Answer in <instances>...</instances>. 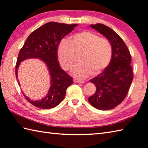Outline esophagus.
<instances>
[{
    "label": "esophagus",
    "mask_w": 148,
    "mask_h": 148,
    "mask_svg": "<svg viewBox=\"0 0 148 148\" xmlns=\"http://www.w3.org/2000/svg\"><path fill=\"white\" fill-rule=\"evenodd\" d=\"M74 82L75 83H84V81H82V80L77 79H76V78H74Z\"/></svg>",
    "instance_id": "esophagus-1"
}]
</instances>
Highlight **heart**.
<instances>
[{
	"label": "heart",
	"mask_w": 148,
	"mask_h": 148,
	"mask_svg": "<svg viewBox=\"0 0 148 148\" xmlns=\"http://www.w3.org/2000/svg\"><path fill=\"white\" fill-rule=\"evenodd\" d=\"M56 52L59 63L66 71L74 65L75 53H82L79 58L81 63L73 71L75 76L79 78L87 77L92 72L94 75L101 73L109 65L112 57L111 42L89 30L72 34L69 41L61 40Z\"/></svg>",
	"instance_id": "heart-1"
}]
</instances>
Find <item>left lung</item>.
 <instances>
[{
    "label": "left lung",
    "instance_id": "1",
    "mask_svg": "<svg viewBox=\"0 0 148 148\" xmlns=\"http://www.w3.org/2000/svg\"><path fill=\"white\" fill-rule=\"evenodd\" d=\"M90 27L107 37L112 47L109 65L90 79L96 85V92L88 98L91 106L100 110H110L119 106L127 96L133 79L131 66V56L122 39L113 29L100 23Z\"/></svg>",
    "mask_w": 148,
    "mask_h": 148
}]
</instances>
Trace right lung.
<instances>
[{"label":"right lung","mask_w":148,"mask_h":148,"mask_svg":"<svg viewBox=\"0 0 148 148\" xmlns=\"http://www.w3.org/2000/svg\"><path fill=\"white\" fill-rule=\"evenodd\" d=\"M77 25L56 22L45 24L32 32L21 48L15 66L16 77L20 63L28 58L41 59L47 65L50 74L51 86L46 97L33 101L23 94L29 103L35 107L43 109L56 107L65 98L66 88L73 83V78L61 68L56 51L59 42ZM18 83L20 85L19 82Z\"/></svg>","instance_id":"obj_1"}]
</instances>
